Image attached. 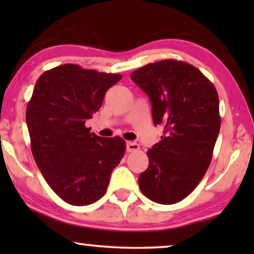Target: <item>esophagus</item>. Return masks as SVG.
Masks as SVG:
<instances>
[{
  "instance_id": "esophagus-1",
  "label": "esophagus",
  "mask_w": 254,
  "mask_h": 254,
  "mask_svg": "<svg viewBox=\"0 0 254 254\" xmlns=\"http://www.w3.org/2000/svg\"><path fill=\"white\" fill-rule=\"evenodd\" d=\"M126 149L128 152H134V151L140 150V145H138L137 143H135V142H127Z\"/></svg>"
}]
</instances>
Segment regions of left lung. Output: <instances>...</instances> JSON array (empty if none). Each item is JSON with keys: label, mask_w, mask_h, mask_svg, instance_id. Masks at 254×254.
Segmentation results:
<instances>
[{"label": "left lung", "mask_w": 254, "mask_h": 254, "mask_svg": "<svg viewBox=\"0 0 254 254\" xmlns=\"http://www.w3.org/2000/svg\"><path fill=\"white\" fill-rule=\"evenodd\" d=\"M130 78L150 99L155 126L164 128L161 141L147 151L149 166L138 186L154 202L177 203L209 168L221 128L217 91L199 69L172 59L145 64Z\"/></svg>", "instance_id": "obj_1"}]
</instances>
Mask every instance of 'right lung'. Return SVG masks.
I'll list each match as a JSON object with an SVG mask.
<instances>
[{
    "label": "right lung",
    "mask_w": 254,
    "mask_h": 254,
    "mask_svg": "<svg viewBox=\"0 0 254 254\" xmlns=\"http://www.w3.org/2000/svg\"><path fill=\"white\" fill-rule=\"evenodd\" d=\"M121 77L67 64L45 71L34 85L26 107L31 150L51 189L72 206L98 201L124 157V138L85 127Z\"/></svg>",
    "instance_id": "1"
}]
</instances>
